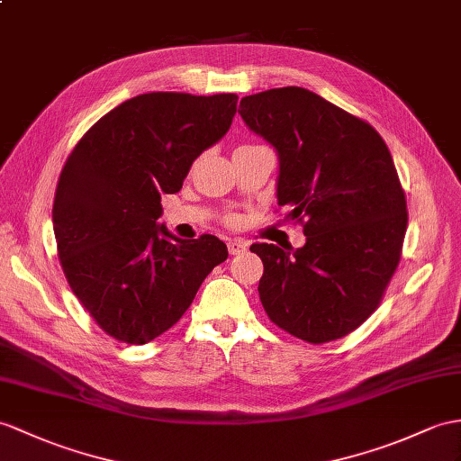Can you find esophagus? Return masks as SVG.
Segmentation results:
<instances>
[{"label":"esophagus","instance_id":"34e87169","mask_svg":"<svg viewBox=\"0 0 461 461\" xmlns=\"http://www.w3.org/2000/svg\"><path fill=\"white\" fill-rule=\"evenodd\" d=\"M246 242H242V240H229V252L234 256V254H240V252H244L246 250Z\"/></svg>","mask_w":461,"mask_h":461}]
</instances>
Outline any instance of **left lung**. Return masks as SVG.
<instances>
[{
  "label": "left lung",
  "mask_w": 461,
  "mask_h": 461,
  "mask_svg": "<svg viewBox=\"0 0 461 461\" xmlns=\"http://www.w3.org/2000/svg\"><path fill=\"white\" fill-rule=\"evenodd\" d=\"M246 125L279 156L277 203L303 224L305 246L252 244L267 317L322 344L350 334L379 307L401 260L407 201L385 140L305 87L240 99Z\"/></svg>",
  "instance_id": "8db88e82"
}]
</instances>
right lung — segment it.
<instances>
[{"mask_svg":"<svg viewBox=\"0 0 461 461\" xmlns=\"http://www.w3.org/2000/svg\"><path fill=\"white\" fill-rule=\"evenodd\" d=\"M239 95L152 92L101 117L66 160L52 205L64 276L101 330L154 340L182 319L211 269L227 260L212 234L174 237L162 195L177 194L197 156L219 142Z\"/></svg>","mask_w":461,"mask_h":461,"instance_id":"add662e5","label":"right lung"}]
</instances>
